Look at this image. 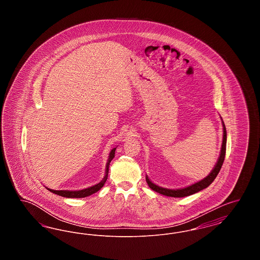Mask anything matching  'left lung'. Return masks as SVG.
<instances>
[{"instance_id":"obj_1","label":"left lung","mask_w":260,"mask_h":260,"mask_svg":"<svg viewBox=\"0 0 260 260\" xmlns=\"http://www.w3.org/2000/svg\"><path fill=\"white\" fill-rule=\"evenodd\" d=\"M221 118V117H220ZM221 122H222L223 126V138L222 145H221V150H220V154L218 157V160L216 161L214 168L212 169V171L209 173L208 176H206L205 178H203L202 180H200L198 182H195L191 185L186 186L184 188H178V189H169V188H165L161 186L157 185L154 182H152L149 179L148 176L146 175V182L148 184L149 187L159 193L161 195L168 196V197H173V198H181V197H186V196H190L193 195L195 193H197L199 191L209 187L212 183V181L215 179V177L217 176L218 173L220 172V169L222 167L224 158H225V153H226V140H227V133H226V127L223 122L222 118H221Z\"/></svg>"}]
</instances>
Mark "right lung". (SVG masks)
I'll return each mask as SVG.
<instances>
[{
    "label": "right lung",
    "instance_id": "1",
    "mask_svg": "<svg viewBox=\"0 0 260 260\" xmlns=\"http://www.w3.org/2000/svg\"><path fill=\"white\" fill-rule=\"evenodd\" d=\"M115 151L116 148H113L109 154V157H108V160L106 162V169H105V175L104 177L102 178V180L96 183L95 185L90 186V187H87L85 189H82V190H54V189H50L49 187L46 186V188L50 191L51 193H54L58 196H61L64 198H85L87 196H90L94 193H96L98 191H99L103 185L105 184L106 180H107V177H108V173H109V165H110V161L113 160V158L115 157Z\"/></svg>",
    "mask_w": 260,
    "mask_h": 260
}]
</instances>
